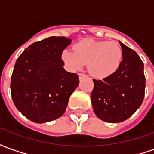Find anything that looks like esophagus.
<instances>
[{"mask_svg":"<svg viewBox=\"0 0 154 154\" xmlns=\"http://www.w3.org/2000/svg\"><path fill=\"white\" fill-rule=\"evenodd\" d=\"M86 77V75L84 73H79L78 74V77H79V80H81V79H82L83 77Z\"/></svg>","mask_w":154,"mask_h":154,"instance_id":"34e87169","label":"esophagus"}]
</instances>
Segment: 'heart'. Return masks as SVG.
<instances>
[{
  "label": "heart",
  "instance_id": "heart-1",
  "mask_svg": "<svg viewBox=\"0 0 154 154\" xmlns=\"http://www.w3.org/2000/svg\"><path fill=\"white\" fill-rule=\"evenodd\" d=\"M73 49L65 48L61 59L68 70H80L86 64L91 74L97 78L110 77L118 70L122 62V48L116 42L82 39Z\"/></svg>",
  "mask_w": 154,
  "mask_h": 154
}]
</instances>
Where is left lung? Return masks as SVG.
<instances>
[{"instance_id": "obj_1", "label": "left lung", "mask_w": 154, "mask_h": 154, "mask_svg": "<svg viewBox=\"0 0 154 154\" xmlns=\"http://www.w3.org/2000/svg\"><path fill=\"white\" fill-rule=\"evenodd\" d=\"M122 62L118 70L102 80L93 79L91 100L94 113L103 121L125 120L141 106L145 90L143 63L136 52L119 41Z\"/></svg>"}]
</instances>
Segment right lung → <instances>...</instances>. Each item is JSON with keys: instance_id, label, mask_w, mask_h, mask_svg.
<instances>
[{"instance_id": "add662e5", "label": "right lung", "mask_w": 154, "mask_h": 154, "mask_svg": "<svg viewBox=\"0 0 154 154\" xmlns=\"http://www.w3.org/2000/svg\"><path fill=\"white\" fill-rule=\"evenodd\" d=\"M66 37L35 42L16 60L11 81L12 100L17 110L35 123L59 118L79 84L78 76L64 69L61 54L71 44Z\"/></svg>"}]
</instances>
